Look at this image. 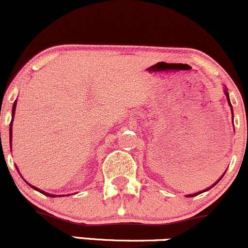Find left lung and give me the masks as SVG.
Masks as SVG:
<instances>
[{"label":"left lung","mask_w":248,"mask_h":248,"mask_svg":"<svg viewBox=\"0 0 248 248\" xmlns=\"http://www.w3.org/2000/svg\"><path fill=\"white\" fill-rule=\"evenodd\" d=\"M223 90H225V94H226V97H227V102H228V105H230V106H231V110H232V116H233V108H232V104H231V100H230V94H228V92H227V89H226V87H225V89H223ZM225 174H226V171H225V172H223V174H222V176H221V177L219 178V180H217V182H215V183H214V185H213V186H212V187H214V186H215V185H217V182H219V181L221 180V178H222V177H223V175H225ZM212 187H209V188L204 189V190H202V191H199V193H195V194H190V195H187V196H188V198H193V196H196V195H199V194L203 193V191H207V190H209V189H210V188H212Z\"/></svg>","instance_id":"1"}]
</instances>
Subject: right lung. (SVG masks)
I'll list each match as a JSON object with an SVG mask.
<instances>
[{
  "instance_id": "obj_1",
  "label": "right lung",
  "mask_w": 248,
  "mask_h": 248,
  "mask_svg": "<svg viewBox=\"0 0 248 248\" xmlns=\"http://www.w3.org/2000/svg\"><path fill=\"white\" fill-rule=\"evenodd\" d=\"M15 110H16V100H15L14 102V104H13V112H12V122H10V125H9V143H10V149H12V131H13V119H14V114H15ZM17 169V168H16ZM17 171H18V169H17ZM29 185V183H28ZM31 186V188L33 189H35V190H38V191H40V193L41 194H44V195H46V196H49V198H55V196L57 195H53V194H48V193H46V191H44V190H40L39 188H36V187H34V186H31V185H29ZM61 196V195H60ZM63 196V195H62Z\"/></svg>"
}]
</instances>
